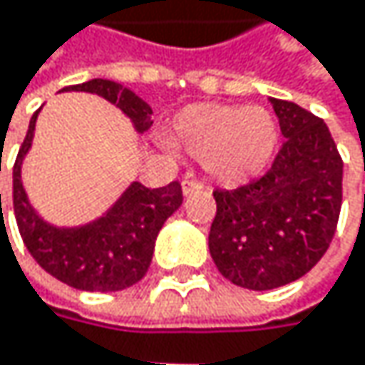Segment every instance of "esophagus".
I'll return each mask as SVG.
<instances>
[{
    "mask_svg": "<svg viewBox=\"0 0 365 365\" xmlns=\"http://www.w3.org/2000/svg\"><path fill=\"white\" fill-rule=\"evenodd\" d=\"M198 190H202V183L194 182V180H183L182 182L183 196H190V194H194V192H198Z\"/></svg>",
    "mask_w": 365,
    "mask_h": 365,
    "instance_id": "1",
    "label": "esophagus"
}]
</instances>
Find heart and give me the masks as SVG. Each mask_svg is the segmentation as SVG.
Listing matches in <instances>:
<instances>
[{
	"label": "heart",
	"instance_id": "1",
	"mask_svg": "<svg viewBox=\"0 0 365 365\" xmlns=\"http://www.w3.org/2000/svg\"><path fill=\"white\" fill-rule=\"evenodd\" d=\"M175 141L200 160L211 180L239 185L268 167L279 143V126L259 106L194 103L175 118Z\"/></svg>",
	"mask_w": 365,
	"mask_h": 365
}]
</instances>
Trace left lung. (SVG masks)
<instances>
[{
    "label": "left lung",
    "mask_w": 365,
    "mask_h": 365,
    "mask_svg": "<svg viewBox=\"0 0 365 365\" xmlns=\"http://www.w3.org/2000/svg\"><path fill=\"white\" fill-rule=\"evenodd\" d=\"M268 101L285 141L264 178L213 192L209 232L217 270L255 292L304 277L328 252L342 205V158L326 122L292 101Z\"/></svg>",
    "instance_id": "1"
}]
</instances>
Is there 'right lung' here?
<instances>
[{
    "mask_svg": "<svg viewBox=\"0 0 365 365\" xmlns=\"http://www.w3.org/2000/svg\"><path fill=\"white\" fill-rule=\"evenodd\" d=\"M71 91L108 99L130 118L137 133H145L152 126V108L118 82L95 78L67 86L61 93ZM39 110L29 122L12 171L14 215L25 247L46 272L69 287L82 292H120L135 285L150 268L160 228L182 207V185L171 182L165 187L150 190L133 182L101 217L88 224L54 226L46 222L29 202L21 180L23 160L34 143Z\"/></svg>",
    "mask_w": 365,
    "mask_h": 365,
    "instance_id": "add662e5",
    "label": "right lung"
}]
</instances>
